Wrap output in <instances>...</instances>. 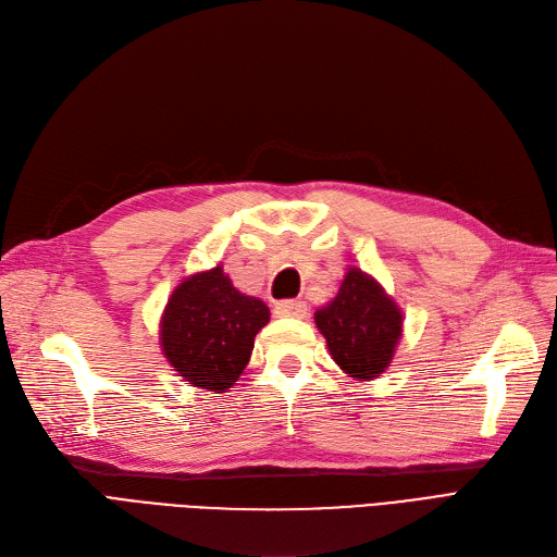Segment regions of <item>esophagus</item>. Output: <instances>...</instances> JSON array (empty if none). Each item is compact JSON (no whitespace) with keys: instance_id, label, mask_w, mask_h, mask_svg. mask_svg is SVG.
Here are the masks:
<instances>
[{"instance_id":"1","label":"esophagus","mask_w":557,"mask_h":557,"mask_svg":"<svg viewBox=\"0 0 557 557\" xmlns=\"http://www.w3.org/2000/svg\"><path fill=\"white\" fill-rule=\"evenodd\" d=\"M306 301L301 299H287V301H278L274 313L276 318H306Z\"/></svg>"}]
</instances>
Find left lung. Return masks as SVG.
I'll return each mask as SVG.
<instances>
[{
  "label": "left lung",
  "mask_w": 557,
  "mask_h": 557,
  "mask_svg": "<svg viewBox=\"0 0 557 557\" xmlns=\"http://www.w3.org/2000/svg\"><path fill=\"white\" fill-rule=\"evenodd\" d=\"M333 361L354 380L370 382L393 361L403 338V313L384 287L359 267H349L338 295L315 310Z\"/></svg>",
  "instance_id": "obj_1"
}]
</instances>
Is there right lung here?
Wrapping results in <instances>:
<instances>
[{
    "instance_id": "1",
    "label": "right lung",
    "mask_w": 557,
    "mask_h": 557,
    "mask_svg": "<svg viewBox=\"0 0 557 557\" xmlns=\"http://www.w3.org/2000/svg\"><path fill=\"white\" fill-rule=\"evenodd\" d=\"M267 322L264 301L242 295L216 264L175 287L162 313L160 343L185 382L226 393L247 368L256 333Z\"/></svg>"
}]
</instances>
